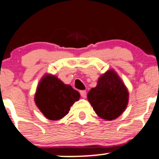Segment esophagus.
Instances as JSON below:
<instances>
[{
  "label": "esophagus",
  "instance_id": "1",
  "mask_svg": "<svg viewBox=\"0 0 159 159\" xmlns=\"http://www.w3.org/2000/svg\"><path fill=\"white\" fill-rule=\"evenodd\" d=\"M80 95H81V97H82L83 98H87V92H86V90H81Z\"/></svg>",
  "mask_w": 159,
  "mask_h": 159
}]
</instances>
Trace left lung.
Listing matches in <instances>:
<instances>
[{
  "instance_id": "left-lung-1",
  "label": "left lung",
  "mask_w": 159,
  "mask_h": 159,
  "mask_svg": "<svg viewBox=\"0 0 159 159\" xmlns=\"http://www.w3.org/2000/svg\"><path fill=\"white\" fill-rule=\"evenodd\" d=\"M87 99L100 118L111 121L126 110L129 92L117 72L109 69L98 78L96 87L87 93Z\"/></svg>"
}]
</instances>
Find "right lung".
Returning a JSON list of instances; mask_svg holds the SVG:
<instances>
[{
  "mask_svg": "<svg viewBox=\"0 0 159 159\" xmlns=\"http://www.w3.org/2000/svg\"><path fill=\"white\" fill-rule=\"evenodd\" d=\"M80 98V93L70 85L55 75L45 74L37 85L34 101L47 119L56 121L65 117Z\"/></svg>",
  "mask_w": 159,
  "mask_h": 159,
  "instance_id": "1",
  "label": "right lung"
}]
</instances>
